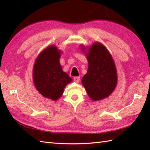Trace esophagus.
Segmentation results:
<instances>
[{"label": "esophagus", "instance_id": "34e87169", "mask_svg": "<svg viewBox=\"0 0 150 150\" xmlns=\"http://www.w3.org/2000/svg\"><path fill=\"white\" fill-rule=\"evenodd\" d=\"M73 81H74L75 82H77V83H79V81H80V77H75L73 78Z\"/></svg>", "mask_w": 150, "mask_h": 150}]
</instances>
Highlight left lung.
<instances>
[{
    "instance_id": "1",
    "label": "left lung",
    "mask_w": 150,
    "mask_h": 150,
    "mask_svg": "<svg viewBox=\"0 0 150 150\" xmlns=\"http://www.w3.org/2000/svg\"><path fill=\"white\" fill-rule=\"evenodd\" d=\"M81 47L88 61L87 73L82 79L88 95L93 101L108 97L117 84V71L112 56L99 42L92 44L87 52L83 46Z\"/></svg>"
}]
</instances>
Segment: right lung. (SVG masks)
I'll list each match as a JSON object with an SVG mask.
<instances>
[{
	"label": "right lung",
	"mask_w": 150,
	"mask_h": 150,
	"mask_svg": "<svg viewBox=\"0 0 150 150\" xmlns=\"http://www.w3.org/2000/svg\"><path fill=\"white\" fill-rule=\"evenodd\" d=\"M62 53L56 46H49L39 53L33 65L35 87L44 97L53 101L60 98L67 84L72 81L60 64Z\"/></svg>",
	"instance_id": "add662e5"
}]
</instances>
